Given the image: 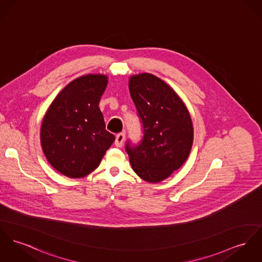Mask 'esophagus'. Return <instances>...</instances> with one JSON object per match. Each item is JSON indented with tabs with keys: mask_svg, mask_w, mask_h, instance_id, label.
<instances>
[{
	"mask_svg": "<svg viewBox=\"0 0 262 262\" xmlns=\"http://www.w3.org/2000/svg\"><path fill=\"white\" fill-rule=\"evenodd\" d=\"M123 140H124V134H123V133L118 134V135L116 136V141H115V144H116L117 146L121 147V145H122Z\"/></svg>",
	"mask_w": 262,
	"mask_h": 262,
	"instance_id": "34e87169",
	"label": "esophagus"
}]
</instances>
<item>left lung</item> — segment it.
Wrapping results in <instances>:
<instances>
[{
  "label": "left lung",
  "instance_id": "obj_1",
  "mask_svg": "<svg viewBox=\"0 0 262 262\" xmlns=\"http://www.w3.org/2000/svg\"><path fill=\"white\" fill-rule=\"evenodd\" d=\"M129 83V93L142 126L138 144L126 141L134 171L147 182L168 178L187 160L193 141L189 113L177 93L160 78L142 74Z\"/></svg>",
  "mask_w": 262,
  "mask_h": 262
}]
</instances>
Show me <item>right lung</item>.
I'll return each instance as SVG.
<instances>
[{"mask_svg":"<svg viewBox=\"0 0 262 262\" xmlns=\"http://www.w3.org/2000/svg\"><path fill=\"white\" fill-rule=\"evenodd\" d=\"M102 93L77 79L60 92L45 115L42 150L53 167L66 177L80 179L91 173L112 145L99 107Z\"/></svg>","mask_w":262,"mask_h":262,"instance_id":"1","label":"right lung"}]
</instances>
